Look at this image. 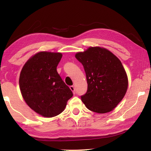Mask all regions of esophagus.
I'll return each instance as SVG.
<instances>
[{"mask_svg": "<svg viewBox=\"0 0 151 151\" xmlns=\"http://www.w3.org/2000/svg\"><path fill=\"white\" fill-rule=\"evenodd\" d=\"M70 90L73 92V93H74V94H75V93H76L75 86H70Z\"/></svg>", "mask_w": 151, "mask_h": 151, "instance_id": "esophagus-1", "label": "esophagus"}]
</instances>
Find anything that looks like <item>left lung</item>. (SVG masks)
<instances>
[{
	"label": "left lung",
	"instance_id": "1",
	"mask_svg": "<svg viewBox=\"0 0 151 151\" xmlns=\"http://www.w3.org/2000/svg\"><path fill=\"white\" fill-rule=\"evenodd\" d=\"M75 57L85 69L88 87L81 96L86 108L98 113L113 110L123 99L128 87L126 72L120 60L109 50L90 47Z\"/></svg>",
	"mask_w": 151,
	"mask_h": 151
}]
</instances>
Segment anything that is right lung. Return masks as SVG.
I'll return each instance as SVG.
<instances>
[{
	"label": "right lung",
	"mask_w": 151,
	"mask_h": 151,
	"mask_svg": "<svg viewBox=\"0 0 151 151\" xmlns=\"http://www.w3.org/2000/svg\"><path fill=\"white\" fill-rule=\"evenodd\" d=\"M62 57L58 52H39L25 63L20 73L22 97L30 109L45 117L61 113L73 95L57 71Z\"/></svg>",
	"instance_id": "1"
}]
</instances>
